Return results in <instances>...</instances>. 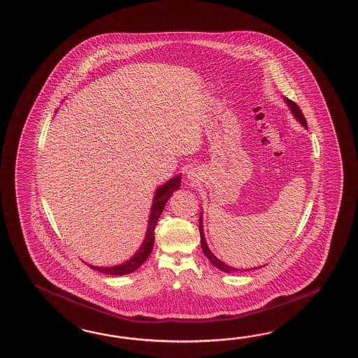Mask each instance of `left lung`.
Here are the masks:
<instances>
[{
	"mask_svg": "<svg viewBox=\"0 0 358 358\" xmlns=\"http://www.w3.org/2000/svg\"><path fill=\"white\" fill-rule=\"evenodd\" d=\"M285 101L287 103V106L290 107L291 112H292V115L295 116V118L299 121L301 125L304 126V127H307V121H306V117L304 115L301 113V110H300L299 107H298V104L295 103V101H292V100L287 99V98H285ZM200 237H201V248H202V251H203V254L208 257V260L211 262V264L213 266H215L216 268H219L220 271H223V272H227V273H231V272H237V271H240L242 272L241 269H237V268H233V266H227L225 263L223 262H220L219 259L216 258L215 255L208 250V243L205 241V236H203V228H202V217L200 216ZM243 271H249V269H243Z\"/></svg>",
	"mask_w": 358,
	"mask_h": 358,
	"instance_id": "left-lung-1",
	"label": "left lung"
}]
</instances>
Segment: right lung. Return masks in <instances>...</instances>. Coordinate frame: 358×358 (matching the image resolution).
I'll use <instances>...</instances> for the list:
<instances>
[{
    "mask_svg": "<svg viewBox=\"0 0 358 358\" xmlns=\"http://www.w3.org/2000/svg\"><path fill=\"white\" fill-rule=\"evenodd\" d=\"M180 175H176L173 179H170L167 183L158 187L153 203H152V210H150V223H148V229L145 234V240L143 242L142 246L139 251L134 255L133 258L127 260L124 264H120L116 266H92V269L110 275H124L127 273H131L134 271H136L143 263L148 259V257L153 250V243H155V228L157 224L158 217L162 214L164 208L166 205L167 200L171 197V194L175 191L179 189L180 187Z\"/></svg>",
    "mask_w": 358,
    "mask_h": 358,
    "instance_id": "obj_1",
    "label": "right lung"
}]
</instances>
